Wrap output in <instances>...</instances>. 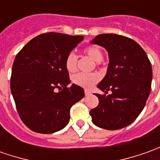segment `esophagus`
<instances>
[{"instance_id": "esophagus-1", "label": "esophagus", "mask_w": 160, "mask_h": 160, "mask_svg": "<svg viewBox=\"0 0 160 160\" xmlns=\"http://www.w3.org/2000/svg\"><path fill=\"white\" fill-rule=\"evenodd\" d=\"M90 94H91V93H90V91H89V90H87V89L85 90V95H89Z\"/></svg>"}]
</instances>
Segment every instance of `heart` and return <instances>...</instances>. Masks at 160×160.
Listing matches in <instances>:
<instances>
[{"label": "heart", "instance_id": "obj_1", "mask_svg": "<svg viewBox=\"0 0 160 160\" xmlns=\"http://www.w3.org/2000/svg\"><path fill=\"white\" fill-rule=\"evenodd\" d=\"M84 53L88 55L89 58L94 59V61L98 62L102 59V52L96 45H90L84 49ZM67 71L70 72H73L77 69L78 65V56L75 52H71L67 54L65 60ZM100 80V76L95 72L85 73V72H79L72 77L73 83L84 88H90L94 85H95Z\"/></svg>", "mask_w": 160, "mask_h": 160}]
</instances>
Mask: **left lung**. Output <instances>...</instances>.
Wrapping results in <instances>:
<instances>
[{
  "mask_svg": "<svg viewBox=\"0 0 160 160\" xmlns=\"http://www.w3.org/2000/svg\"><path fill=\"white\" fill-rule=\"evenodd\" d=\"M91 43L108 52L107 73L97 87L105 94L112 92L95 94L99 104L90 110L92 122L105 130L124 128L139 116L151 93V62L139 44L124 36L101 34Z\"/></svg>",
  "mask_w": 160,
  "mask_h": 160,
  "instance_id": "1",
  "label": "left lung"
}]
</instances>
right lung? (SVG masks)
<instances>
[{
	"mask_svg": "<svg viewBox=\"0 0 160 160\" xmlns=\"http://www.w3.org/2000/svg\"><path fill=\"white\" fill-rule=\"evenodd\" d=\"M84 39L49 32L23 46L14 60L10 88L18 115L30 130L51 134L65 128L72 106L84 97V89L71 82L65 60ZM59 92H57V90Z\"/></svg>",
	"mask_w": 160,
	"mask_h": 160,
	"instance_id": "add662e5",
	"label": "right lung"
}]
</instances>
